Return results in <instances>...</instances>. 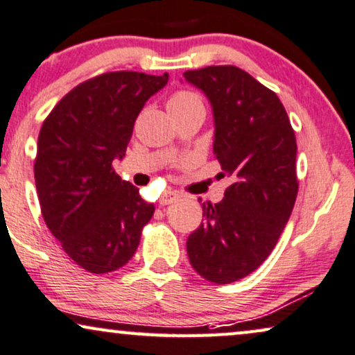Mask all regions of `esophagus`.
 <instances>
[{
	"instance_id": "esophagus-1",
	"label": "esophagus",
	"mask_w": 355,
	"mask_h": 355,
	"mask_svg": "<svg viewBox=\"0 0 355 355\" xmlns=\"http://www.w3.org/2000/svg\"><path fill=\"white\" fill-rule=\"evenodd\" d=\"M177 200H178V193L167 190V191H164L162 196L159 198V202L162 206H167V205H172V202H175Z\"/></svg>"
}]
</instances>
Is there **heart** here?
Wrapping results in <instances>:
<instances>
[{
    "mask_svg": "<svg viewBox=\"0 0 355 355\" xmlns=\"http://www.w3.org/2000/svg\"><path fill=\"white\" fill-rule=\"evenodd\" d=\"M167 107L170 112L183 110V108H190V107H202V101H201V97L195 92L177 91L170 96Z\"/></svg>",
    "mask_w": 355,
    "mask_h": 355,
    "instance_id": "b5f03b06",
    "label": "heart"
}]
</instances>
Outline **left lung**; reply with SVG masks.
<instances>
[{"label": "left lung", "instance_id": "1", "mask_svg": "<svg viewBox=\"0 0 355 355\" xmlns=\"http://www.w3.org/2000/svg\"><path fill=\"white\" fill-rule=\"evenodd\" d=\"M214 112V155L234 183L220 202H202L188 237L191 266L206 281L230 284L261 266L294 209L297 143L279 97L237 66L183 73Z\"/></svg>", "mask_w": 355, "mask_h": 355}]
</instances>
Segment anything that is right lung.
Here are the masks:
<instances>
[{
    "mask_svg": "<svg viewBox=\"0 0 355 355\" xmlns=\"http://www.w3.org/2000/svg\"><path fill=\"white\" fill-rule=\"evenodd\" d=\"M167 81V73L98 74L66 94L42 125L34 164L42 216L66 254L89 272L125 266L154 214V205L112 164L125 155L146 101Z\"/></svg>",
    "mask_w": 355,
    "mask_h": 355,
    "instance_id": "obj_1",
    "label": "right lung"
}]
</instances>
